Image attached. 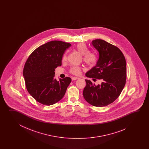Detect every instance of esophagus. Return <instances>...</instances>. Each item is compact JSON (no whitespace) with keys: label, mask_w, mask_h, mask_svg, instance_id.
Segmentation results:
<instances>
[{"label":"esophagus","mask_w":149,"mask_h":149,"mask_svg":"<svg viewBox=\"0 0 149 149\" xmlns=\"http://www.w3.org/2000/svg\"><path fill=\"white\" fill-rule=\"evenodd\" d=\"M79 79V77H73L72 78V80H77V79Z\"/></svg>","instance_id":"esophagus-1"}]
</instances>
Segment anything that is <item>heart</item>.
Returning a JSON list of instances; mask_svg holds the SVG:
<instances>
[{"label":"heart","instance_id":"1","mask_svg":"<svg viewBox=\"0 0 149 149\" xmlns=\"http://www.w3.org/2000/svg\"><path fill=\"white\" fill-rule=\"evenodd\" d=\"M76 49L77 51L83 55V61L89 66H93L96 63L97 61V55L94 52H89L87 46L85 43H80L77 45ZM67 54H64L62 57V61L67 60ZM82 68L79 66H72L69 70L70 73L74 75H79L81 72Z\"/></svg>","mask_w":149,"mask_h":149}]
</instances>
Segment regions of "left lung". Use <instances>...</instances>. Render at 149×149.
<instances>
[{"instance_id": "1", "label": "left lung", "mask_w": 149, "mask_h": 149, "mask_svg": "<svg viewBox=\"0 0 149 149\" xmlns=\"http://www.w3.org/2000/svg\"><path fill=\"white\" fill-rule=\"evenodd\" d=\"M99 53L96 65L86 73V76L101 80V85H95L86 79L83 96L90 104L105 107L119 96L126 81V62L124 54L116 46L102 39L92 41Z\"/></svg>"}]
</instances>
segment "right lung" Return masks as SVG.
Here are the masks:
<instances>
[{
	"mask_svg": "<svg viewBox=\"0 0 149 149\" xmlns=\"http://www.w3.org/2000/svg\"><path fill=\"white\" fill-rule=\"evenodd\" d=\"M71 44L63 41H49L36 48L29 56L23 69L29 93L42 104L51 105L63 97L70 77L54 78L55 69L62 65V58Z\"/></svg>",
	"mask_w": 149,
	"mask_h": 149,
	"instance_id": "1",
	"label": "right lung"
}]
</instances>
